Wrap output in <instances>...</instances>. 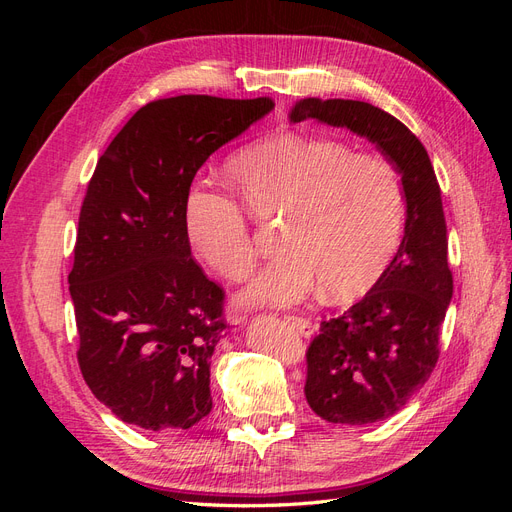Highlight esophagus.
Here are the masks:
<instances>
[{"mask_svg":"<svg viewBox=\"0 0 512 512\" xmlns=\"http://www.w3.org/2000/svg\"><path fill=\"white\" fill-rule=\"evenodd\" d=\"M286 322H290L294 329H297L303 337H309L314 333V324L309 318H303V316H286Z\"/></svg>","mask_w":512,"mask_h":512,"instance_id":"34e87169","label":"esophagus"}]
</instances>
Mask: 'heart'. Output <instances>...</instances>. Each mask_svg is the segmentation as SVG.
<instances>
[{"label": "heart", "instance_id": "heart-1", "mask_svg": "<svg viewBox=\"0 0 512 512\" xmlns=\"http://www.w3.org/2000/svg\"><path fill=\"white\" fill-rule=\"evenodd\" d=\"M224 179L256 220L284 218L282 254L247 286L243 305H297L318 284L329 299L359 297L397 252L406 192L382 153L354 151L333 136L282 132L235 153ZM185 237L194 256L228 282H243L256 265L250 224L230 198L190 200Z\"/></svg>", "mask_w": 512, "mask_h": 512}]
</instances>
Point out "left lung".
<instances>
[{
	"label": "left lung",
	"instance_id": "obj_1",
	"mask_svg": "<svg viewBox=\"0 0 512 512\" xmlns=\"http://www.w3.org/2000/svg\"><path fill=\"white\" fill-rule=\"evenodd\" d=\"M307 119L365 136L404 181L406 228L397 254L359 303L320 324L307 348L309 408L329 423L367 425L404 408L438 363L453 299L440 185L423 143L378 106L305 98L292 106L290 121Z\"/></svg>",
	"mask_w": 512,
	"mask_h": 512
}]
</instances>
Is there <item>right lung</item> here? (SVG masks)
<instances>
[{
  "instance_id": "right-lung-1",
  "label": "right lung",
  "mask_w": 512,
  "mask_h": 512,
  "mask_svg": "<svg viewBox=\"0 0 512 512\" xmlns=\"http://www.w3.org/2000/svg\"><path fill=\"white\" fill-rule=\"evenodd\" d=\"M271 98L149 102L106 147L87 185L68 275L81 374L123 423L190 429L211 408L209 367L226 331L224 290L185 237L198 168Z\"/></svg>"
}]
</instances>
